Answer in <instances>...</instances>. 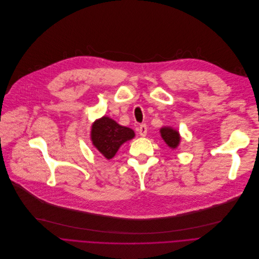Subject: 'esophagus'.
Returning a JSON list of instances; mask_svg holds the SVG:
<instances>
[{
	"instance_id": "34e87169",
	"label": "esophagus",
	"mask_w": 259,
	"mask_h": 259,
	"mask_svg": "<svg viewBox=\"0 0 259 259\" xmlns=\"http://www.w3.org/2000/svg\"><path fill=\"white\" fill-rule=\"evenodd\" d=\"M138 133L141 137H145L146 134H147V127L145 124H141L138 128Z\"/></svg>"
}]
</instances>
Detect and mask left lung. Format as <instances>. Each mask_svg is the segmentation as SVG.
I'll use <instances>...</instances> for the list:
<instances>
[{
  "mask_svg": "<svg viewBox=\"0 0 259 259\" xmlns=\"http://www.w3.org/2000/svg\"><path fill=\"white\" fill-rule=\"evenodd\" d=\"M160 135L165 144L171 150H176L180 144L181 136L177 130L171 126H162L160 128Z\"/></svg>",
  "mask_w": 259,
  "mask_h": 259,
  "instance_id": "left-lung-1",
  "label": "left lung"
}]
</instances>
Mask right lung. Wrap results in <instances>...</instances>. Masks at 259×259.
I'll return each mask as SVG.
<instances>
[{"label": "right lung", "instance_id": "add662e5", "mask_svg": "<svg viewBox=\"0 0 259 259\" xmlns=\"http://www.w3.org/2000/svg\"><path fill=\"white\" fill-rule=\"evenodd\" d=\"M135 138V132L122 126L114 119L103 116L94 121L91 127V141L104 158H114L120 146Z\"/></svg>", "mask_w": 259, "mask_h": 259}]
</instances>
